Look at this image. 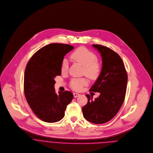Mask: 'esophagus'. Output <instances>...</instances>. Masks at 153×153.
Returning a JSON list of instances; mask_svg holds the SVG:
<instances>
[{
	"instance_id": "34e87169",
	"label": "esophagus",
	"mask_w": 153,
	"mask_h": 153,
	"mask_svg": "<svg viewBox=\"0 0 153 153\" xmlns=\"http://www.w3.org/2000/svg\"><path fill=\"white\" fill-rule=\"evenodd\" d=\"M79 94H78V93H74V97H75V98H76V97H79Z\"/></svg>"
}]
</instances>
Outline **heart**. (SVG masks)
<instances>
[{
  "label": "heart",
  "instance_id": "heart-1",
  "mask_svg": "<svg viewBox=\"0 0 153 153\" xmlns=\"http://www.w3.org/2000/svg\"><path fill=\"white\" fill-rule=\"evenodd\" d=\"M71 58L84 67L85 75L91 79H97L101 71L97 55L85 48H79L71 55ZM61 71L62 73L67 72L68 62L64 58L61 64ZM87 84V81L84 78H75L71 82V87L75 90H79L84 85Z\"/></svg>",
  "mask_w": 153,
  "mask_h": 153
}]
</instances>
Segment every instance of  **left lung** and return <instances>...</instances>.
Masks as SVG:
<instances>
[{"label":"left lung","instance_id":"8db88e82","mask_svg":"<svg viewBox=\"0 0 153 153\" xmlns=\"http://www.w3.org/2000/svg\"><path fill=\"white\" fill-rule=\"evenodd\" d=\"M92 46L98 51L102 58V69L100 76L90 91L100 92L95 100L85 95L87 104L82 108L84 117L96 124L107 123L120 110L126 97L127 74L120 56L111 49L100 45Z\"/></svg>","mask_w":153,"mask_h":153}]
</instances>
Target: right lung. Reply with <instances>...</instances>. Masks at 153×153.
<instances>
[{"instance_id": "add662e5", "label": "right lung", "mask_w": 153, "mask_h": 153, "mask_svg": "<svg viewBox=\"0 0 153 153\" xmlns=\"http://www.w3.org/2000/svg\"><path fill=\"white\" fill-rule=\"evenodd\" d=\"M74 48L66 44L46 45L36 52L26 65L24 75L26 100L34 114L46 123L62 119L74 98L71 91H58L56 94L54 88V78L62 74V60Z\"/></svg>"}]
</instances>
